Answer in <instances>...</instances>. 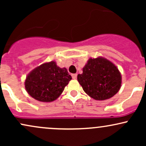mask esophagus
<instances>
[{
	"mask_svg": "<svg viewBox=\"0 0 146 146\" xmlns=\"http://www.w3.org/2000/svg\"><path fill=\"white\" fill-rule=\"evenodd\" d=\"M77 76H78L77 74H72V78H73V79H74V80L77 79Z\"/></svg>",
	"mask_w": 146,
	"mask_h": 146,
	"instance_id": "34e87169",
	"label": "esophagus"
}]
</instances>
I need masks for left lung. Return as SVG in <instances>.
I'll use <instances>...</instances> for the list:
<instances>
[{
    "instance_id": "left-lung-1",
    "label": "left lung",
    "mask_w": 146,
    "mask_h": 146,
    "mask_svg": "<svg viewBox=\"0 0 146 146\" xmlns=\"http://www.w3.org/2000/svg\"><path fill=\"white\" fill-rule=\"evenodd\" d=\"M78 81L84 91L96 100L113 97L120 89L121 75L117 66L102 57L90 58L78 75Z\"/></svg>"
}]
</instances>
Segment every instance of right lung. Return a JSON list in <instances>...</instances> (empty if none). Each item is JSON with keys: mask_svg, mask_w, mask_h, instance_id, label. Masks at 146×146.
Here are the masks:
<instances>
[{"mask_svg": "<svg viewBox=\"0 0 146 146\" xmlns=\"http://www.w3.org/2000/svg\"><path fill=\"white\" fill-rule=\"evenodd\" d=\"M71 79L66 68H60L56 62L51 61L30 72L25 80V89L38 101L53 102L62 94Z\"/></svg>", "mask_w": 146, "mask_h": 146, "instance_id": "obj_1", "label": "right lung"}]
</instances>
